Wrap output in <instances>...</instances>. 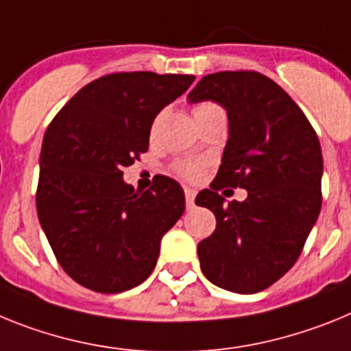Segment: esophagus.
I'll return each instance as SVG.
<instances>
[{
    "mask_svg": "<svg viewBox=\"0 0 351 351\" xmlns=\"http://www.w3.org/2000/svg\"><path fill=\"white\" fill-rule=\"evenodd\" d=\"M194 199H196V191L194 189H185V203H187L189 208L194 206Z\"/></svg>",
    "mask_w": 351,
    "mask_h": 351,
    "instance_id": "esophagus-1",
    "label": "esophagus"
}]
</instances>
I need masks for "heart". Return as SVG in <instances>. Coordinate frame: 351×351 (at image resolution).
<instances>
[{"instance_id":"obj_1","label":"heart","mask_w":351,"mask_h":351,"mask_svg":"<svg viewBox=\"0 0 351 351\" xmlns=\"http://www.w3.org/2000/svg\"><path fill=\"white\" fill-rule=\"evenodd\" d=\"M194 118L201 117V114H208V112H222V109L219 108L217 104L213 102H201L197 106H194L193 109ZM175 173L178 176L185 180H191V182H196L203 176V164L197 162H189V160H180L175 164Z\"/></svg>"}]
</instances>
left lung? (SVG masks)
I'll return each instance as SVG.
<instances>
[{
	"label": "left lung",
	"mask_w": 351,
	"mask_h": 351,
	"mask_svg": "<svg viewBox=\"0 0 351 351\" xmlns=\"http://www.w3.org/2000/svg\"><path fill=\"white\" fill-rule=\"evenodd\" d=\"M189 100H213L230 118L217 176L196 197L217 219L197 243L201 270L219 288L258 293L293 267L319 215L318 136L293 99L254 70L205 75ZM224 186L245 188L248 199L226 206L218 194Z\"/></svg>",
	"instance_id": "1"
}]
</instances>
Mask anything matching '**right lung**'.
I'll list each match as a JSON object with an SVG mask.
<instances>
[{
  "mask_svg": "<svg viewBox=\"0 0 351 351\" xmlns=\"http://www.w3.org/2000/svg\"><path fill=\"white\" fill-rule=\"evenodd\" d=\"M194 75L117 72L83 86L45 130L36 213L58 263L97 293L141 285L157 265L160 240L185 210L184 191L158 175L139 193L123 167L148 150L160 109Z\"/></svg>",
  "mask_w": 351,
  "mask_h": 351,
  "instance_id": "add662e5",
  "label": "right lung"
}]
</instances>
